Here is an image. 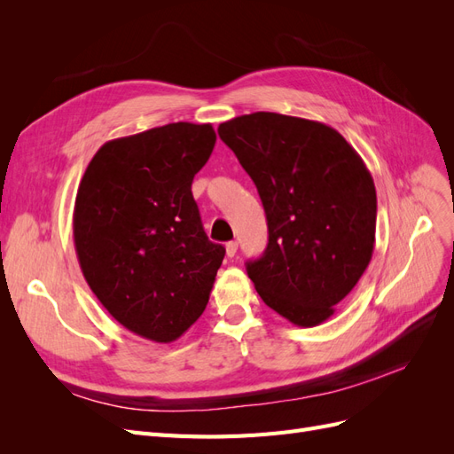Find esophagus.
<instances>
[{"mask_svg": "<svg viewBox=\"0 0 454 454\" xmlns=\"http://www.w3.org/2000/svg\"><path fill=\"white\" fill-rule=\"evenodd\" d=\"M237 250H239V242L231 240L225 244V252H227V257H235L237 255Z\"/></svg>", "mask_w": 454, "mask_h": 454, "instance_id": "esophagus-1", "label": "esophagus"}]
</instances>
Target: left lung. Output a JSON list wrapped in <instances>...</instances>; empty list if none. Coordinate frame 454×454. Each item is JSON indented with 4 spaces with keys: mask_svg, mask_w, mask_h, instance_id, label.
<instances>
[{
    "mask_svg": "<svg viewBox=\"0 0 454 454\" xmlns=\"http://www.w3.org/2000/svg\"><path fill=\"white\" fill-rule=\"evenodd\" d=\"M254 180L269 244L246 270L265 305L301 327L333 316L375 248L377 193L362 157L318 121L255 112L217 129Z\"/></svg>",
    "mask_w": 454,
    "mask_h": 454,
    "instance_id": "1",
    "label": "left lung"
}]
</instances>
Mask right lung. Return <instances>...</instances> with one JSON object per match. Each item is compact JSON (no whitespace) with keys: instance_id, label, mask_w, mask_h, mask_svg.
<instances>
[{"instance_id":"add662e5","label":"right lung","mask_w":454,"mask_h":454,"mask_svg":"<svg viewBox=\"0 0 454 454\" xmlns=\"http://www.w3.org/2000/svg\"><path fill=\"white\" fill-rule=\"evenodd\" d=\"M212 125L170 122L106 142L81 177L74 242L92 294L129 332L172 342L208 305L225 248L191 193Z\"/></svg>"}]
</instances>
